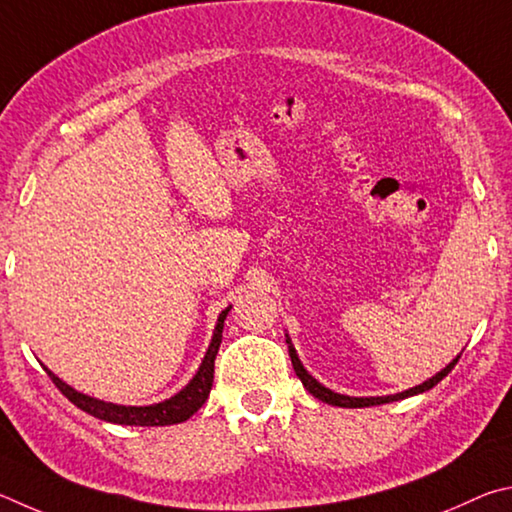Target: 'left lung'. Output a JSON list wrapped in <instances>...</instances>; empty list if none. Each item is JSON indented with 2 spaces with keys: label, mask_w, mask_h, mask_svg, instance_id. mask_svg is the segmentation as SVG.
Wrapping results in <instances>:
<instances>
[{
  "label": "left lung",
  "mask_w": 512,
  "mask_h": 512,
  "mask_svg": "<svg viewBox=\"0 0 512 512\" xmlns=\"http://www.w3.org/2000/svg\"><path fill=\"white\" fill-rule=\"evenodd\" d=\"M285 344H288V351H290V360H292V366H294V371H297L299 380L303 382V387H306V389L312 393V396L319 398L321 402H328V405H333V407H346V409H357V407H375V405H384V402H396V400H405V398H409V396H416V393H425V391H429V389H432V387H436V384L441 382V380L445 378V375L454 369L456 362H459V357H461V353L456 355L454 360H452L450 364H447L443 371H438L436 375H432V378L425 380L423 384H418V387H411V389L402 391V393H393V396H371V398H355V396H344V393H337V391H333V389H328V387H324V384H321L319 380L312 378V375L306 371V366L301 364V360H299L297 351H294V344H292L290 335H285Z\"/></svg>",
  "instance_id": "obj_1"
}]
</instances>
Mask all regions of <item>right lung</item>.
<instances>
[{"label": "right lung", "instance_id": "obj_1", "mask_svg": "<svg viewBox=\"0 0 512 512\" xmlns=\"http://www.w3.org/2000/svg\"><path fill=\"white\" fill-rule=\"evenodd\" d=\"M229 308H224L218 317V324H215L211 344L206 348L202 357V364L193 380L186 384L182 391H177L175 396H170L164 402H155V405L146 407H128V405H114V402H105L92 396H85V393L76 391L69 387L67 382H62L56 373H51L47 366L44 371L51 378V382L62 391V396L69 398L78 409H83L85 414L101 418L105 423L114 425H137V427H164V425H177L184 423V420L191 418L197 409H200L206 398H209L211 387H213V369H215V355H218V348L222 342V328L224 319L229 315Z\"/></svg>", "mask_w": 512, "mask_h": 512}]
</instances>
